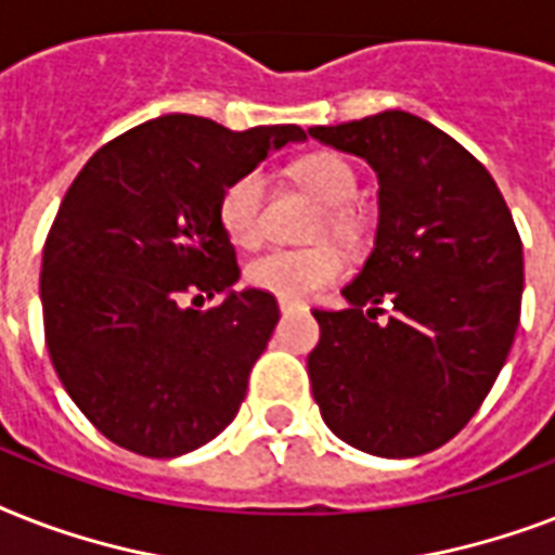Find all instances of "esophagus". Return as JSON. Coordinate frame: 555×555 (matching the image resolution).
<instances>
[{"instance_id": "34e87169", "label": "esophagus", "mask_w": 555, "mask_h": 555, "mask_svg": "<svg viewBox=\"0 0 555 555\" xmlns=\"http://www.w3.org/2000/svg\"><path fill=\"white\" fill-rule=\"evenodd\" d=\"M279 311L285 313H296V311H302V305H296V302H287V299H279Z\"/></svg>"}]
</instances>
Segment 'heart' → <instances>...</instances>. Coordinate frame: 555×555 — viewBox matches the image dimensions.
Wrapping results in <instances>:
<instances>
[{"mask_svg": "<svg viewBox=\"0 0 555 555\" xmlns=\"http://www.w3.org/2000/svg\"><path fill=\"white\" fill-rule=\"evenodd\" d=\"M296 178L302 181L317 198L325 204L322 224L331 227L334 233L351 235L357 230V216L351 201L357 198L360 178L351 160L343 158L339 152H311L294 164ZM264 195H268V178L261 169H247L235 176L221 192L218 201V218L230 242L238 247H253L264 235ZM346 273V259L337 247L317 244V247H276V250L261 253L244 270L247 285L268 291V294L287 299V302H302L320 294L322 287L334 285Z\"/></svg>", "mask_w": 555, "mask_h": 555, "instance_id": "heart-1", "label": "heart"}]
</instances>
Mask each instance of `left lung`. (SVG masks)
Here are the masks:
<instances>
[{
	"label": "left lung",
	"instance_id": "obj_1",
	"mask_svg": "<svg viewBox=\"0 0 555 555\" xmlns=\"http://www.w3.org/2000/svg\"><path fill=\"white\" fill-rule=\"evenodd\" d=\"M308 134L365 158L379 181L377 238L343 287L348 308L313 311V400L351 447L423 455L473 421L507 363L521 235L481 160L423 117L395 108Z\"/></svg>",
	"mask_w": 555,
	"mask_h": 555
}]
</instances>
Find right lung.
I'll use <instances>...</instances> for the list:
<instances>
[{"label":"right lung","mask_w":555,"mask_h":555,"mask_svg":"<svg viewBox=\"0 0 555 555\" xmlns=\"http://www.w3.org/2000/svg\"><path fill=\"white\" fill-rule=\"evenodd\" d=\"M299 126L230 132L164 115L100 146L42 247V325L56 377L112 443L146 457L204 447L238 412L279 305L230 291L235 250L218 201ZM225 302L198 312L204 295Z\"/></svg>","instance_id":"1"}]
</instances>
